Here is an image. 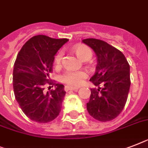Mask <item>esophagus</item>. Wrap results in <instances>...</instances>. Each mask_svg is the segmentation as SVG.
<instances>
[{"instance_id": "1", "label": "esophagus", "mask_w": 148, "mask_h": 148, "mask_svg": "<svg viewBox=\"0 0 148 148\" xmlns=\"http://www.w3.org/2000/svg\"><path fill=\"white\" fill-rule=\"evenodd\" d=\"M79 87H76V86H66L64 87V90L69 91V90H77Z\"/></svg>"}]
</instances>
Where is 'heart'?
<instances>
[{
	"label": "heart",
	"instance_id": "b5f03b06",
	"mask_svg": "<svg viewBox=\"0 0 148 148\" xmlns=\"http://www.w3.org/2000/svg\"><path fill=\"white\" fill-rule=\"evenodd\" d=\"M74 53L76 54L77 58L81 61L84 60H88L92 56V52L91 50L86 45H77L74 49ZM62 51H59L56 55L55 58V63L57 65H59L62 60ZM86 77V73L84 71H66L62 76H61V80L62 82L66 83L71 86H77V85L80 84L83 82V80Z\"/></svg>",
	"mask_w": 148,
	"mask_h": 148
}]
</instances>
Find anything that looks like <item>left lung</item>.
I'll return each mask as SVG.
<instances>
[{
	"label": "left lung",
	"mask_w": 148,
	"mask_h": 148,
	"mask_svg": "<svg viewBox=\"0 0 148 148\" xmlns=\"http://www.w3.org/2000/svg\"><path fill=\"white\" fill-rule=\"evenodd\" d=\"M82 42L93 49L97 61L96 72L90 80L98 88L90 90L86 109L95 119L109 122L121 113L127 101L130 66L119 50L104 41L86 39Z\"/></svg>",
	"instance_id": "1"
}]
</instances>
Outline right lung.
I'll return each mask as SVG.
<instances>
[{
	"label": "right lung",
	"instance_id": "add662e5",
	"mask_svg": "<svg viewBox=\"0 0 148 148\" xmlns=\"http://www.w3.org/2000/svg\"><path fill=\"white\" fill-rule=\"evenodd\" d=\"M68 41L38 35L29 39L18 53L13 72L14 95L25 115L34 122L48 123L61 112L64 86L49 80V74L55 54ZM46 85H52L55 90L45 92Z\"/></svg>",
	"mask_w": 148,
	"mask_h": 148
}]
</instances>
